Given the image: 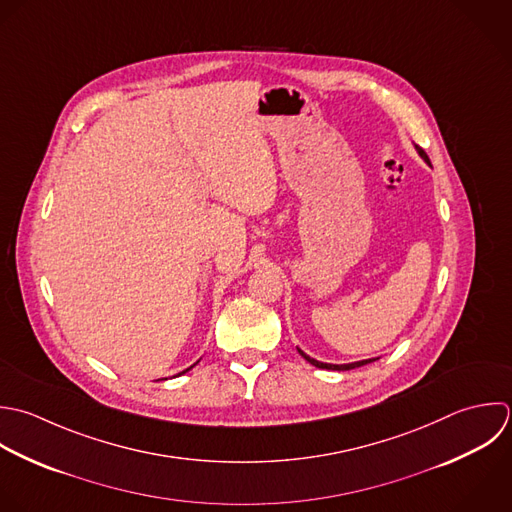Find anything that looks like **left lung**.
Returning a JSON list of instances; mask_svg holds the SVG:
<instances>
[{
    "instance_id": "obj_1",
    "label": "left lung",
    "mask_w": 512,
    "mask_h": 512,
    "mask_svg": "<svg viewBox=\"0 0 512 512\" xmlns=\"http://www.w3.org/2000/svg\"><path fill=\"white\" fill-rule=\"evenodd\" d=\"M417 147V151H419V155L431 165V161H429V157H427V153L419 147V145H415ZM299 353H301V357L305 359V361H309L311 365H315V367H319V369H329V371H351V369H357V367H363V365H367V363H373V361H377V359H367V361H357V363H349V365H331V363H321V361H317V359H311L309 355H305L301 349H299Z\"/></svg>"
}]
</instances>
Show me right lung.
Segmentation results:
<instances>
[{
    "label": "right lung",
    "instance_id": "1",
    "mask_svg": "<svg viewBox=\"0 0 512 512\" xmlns=\"http://www.w3.org/2000/svg\"><path fill=\"white\" fill-rule=\"evenodd\" d=\"M191 367H193V365H191ZM191 367H189V369H191ZM189 369H185V371H183V373H187V371H189ZM183 373H179V375H183Z\"/></svg>",
    "mask_w": 512,
    "mask_h": 512
}]
</instances>
